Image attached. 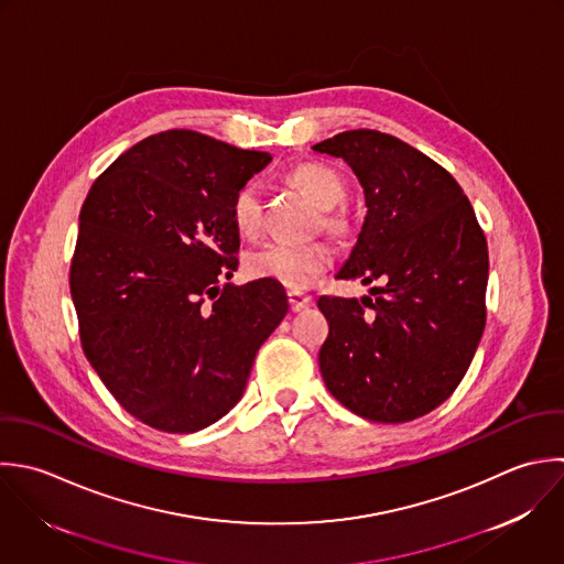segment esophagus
Instances as JSON below:
<instances>
[{"label":"esophagus","mask_w":564,"mask_h":564,"mask_svg":"<svg viewBox=\"0 0 564 564\" xmlns=\"http://www.w3.org/2000/svg\"><path fill=\"white\" fill-rule=\"evenodd\" d=\"M288 301H290V310L292 312H301L305 310L307 305H312V296L310 294H303V292H288Z\"/></svg>","instance_id":"esophagus-1"}]
</instances>
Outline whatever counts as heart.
<instances>
[{
    "label": "heart",
    "mask_w": 564,
    "mask_h": 564,
    "mask_svg": "<svg viewBox=\"0 0 564 564\" xmlns=\"http://www.w3.org/2000/svg\"><path fill=\"white\" fill-rule=\"evenodd\" d=\"M290 182L310 195L321 208H325L323 224L329 230L345 228V213L336 210L347 186L343 175L325 162H301L290 171ZM232 221L237 230L246 237H254L263 224V199L261 186L254 180L243 182L232 197ZM334 263V254L325 243H285L272 241L252 250L246 259V270L254 279H270L292 290L310 288L321 274H325Z\"/></svg>",
    "instance_id": "heart-1"
}]
</instances>
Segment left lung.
I'll return each instance as SVG.
<instances>
[{
	"label": "left lung",
	"mask_w": 564,
	"mask_h": 564,
	"mask_svg": "<svg viewBox=\"0 0 564 564\" xmlns=\"http://www.w3.org/2000/svg\"><path fill=\"white\" fill-rule=\"evenodd\" d=\"M314 149L354 169L369 206L338 279L382 283L362 301L318 299L323 380L365 420H417L455 393L484 336L486 235L457 180L404 140L351 129Z\"/></svg>",
	"instance_id": "8db88e82"
}]
</instances>
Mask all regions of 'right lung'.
Wrapping results in <instances>:
<instances>
[{"mask_svg": "<svg viewBox=\"0 0 564 564\" xmlns=\"http://www.w3.org/2000/svg\"><path fill=\"white\" fill-rule=\"evenodd\" d=\"M270 160L169 129L116 158L80 206L69 263L80 347L116 402L155 431L195 433L226 415L288 314L281 283H228L232 197Z\"/></svg>", "mask_w": 564, "mask_h": 564, "instance_id": "1", "label": "right lung"}]
</instances>
